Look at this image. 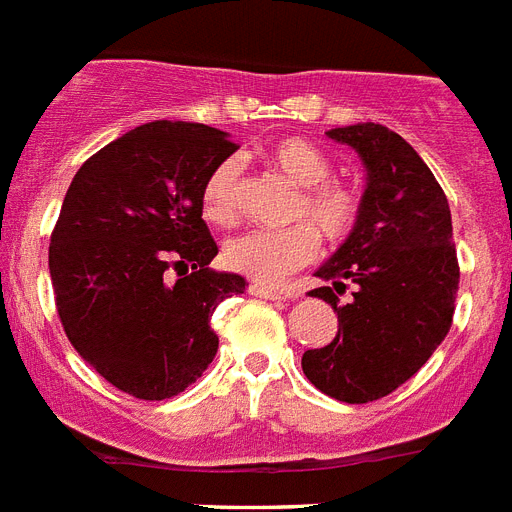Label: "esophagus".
I'll use <instances>...</instances> for the list:
<instances>
[{
    "label": "esophagus",
    "instance_id": "esophagus-1",
    "mask_svg": "<svg viewBox=\"0 0 512 512\" xmlns=\"http://www.w3.org/2000/svg\"><path fill=\"white\" fill-rule=\"evenodd\" d=\"M248 290H251V295H256V298H264V301H285L287 298V293H282V290H274V287L261 285V282H253Z\"/></svg>",
    "mask_w": 512,
    "mask_h": 512
}]
</instances>
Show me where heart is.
<instances>
[{"mask_svg": "<svg viewBox=\"0 0 512 512\" xmlns=\"http://www.w3.org/2000/svg\"><path fill=\"white\" fill-rule=\"evenodd\" d=\"M264 162L295 188L285 217L293 225L280 230H246L227 240L225 264L261 285H277L327 246H340L356 232L363 196L356 183L335 177L332 156L303 135L269 143ZM201 211L211 225H230L238 217V167L217 164L201 188Z\"/></svg>", "mask_w": 512, "mask_h": 512, "instance_id": "heart-1", "label": "heart"}]
</instances>
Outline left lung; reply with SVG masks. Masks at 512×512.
Here are the masks:
<instances>
[{
	"label": "left lung",
	"instance_id": "1",
	"mask_svg": "<svg viewBox=\"0 0 512 512\" xmlns=\"http://www.w3.org/2000/svg\"><path fill=\"white\" fill-rule=\"evenodd\" d=\"M327 135L361 154L369 185L356 232L316 272L329 285L308 293L335 308L340 329L303 353V374L358 405L395 392L432 358L453 327L460 266L445 190L411 143L374 122Z\"/></svg>",
	"mask_w": 512,
	"mask_h": 512
}]
</instances>
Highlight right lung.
Returning <instances> with one entry per match:
<instances>
[{"mask_svg": "<svg viewBox=\"0 0 512 512\" xmlns=\"http://www.w3.org/2000/svg\"><path fill=\"white\" fill-rule=\"evenodd\" d=\"M238 149L201 122H149L83 162L49 243L54 303L78 356L117 390L167 400L219 348L211 314L248 282L211 272L209 172ZM176 280H171V274Z\"/></svg>", "mask_w": 512, "mask_h": 512, "instance_id": "add662e5", "label": "right lung"}]
</instances>
